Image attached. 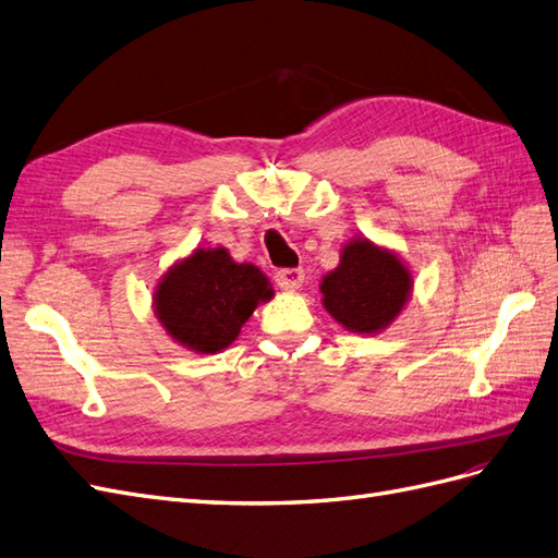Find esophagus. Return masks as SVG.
I'll return each instance as SVG.
<instances>
[{"instance_id":"obj_1","label":"esophagus","mask_w":558,"mask_h":558,"mask_svg":"<svg viewBox=\"0 0 558 558\" xmlns=\"http://www.w3.org/2000/svg\"><path fill=\"white\" fill-rule=\"evenodd\" d=\"M276 282L284 290H294L304 282V270L302 268H278L276 270Z\"/></svg>"}]
</instances>
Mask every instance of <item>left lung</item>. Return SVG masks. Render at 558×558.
<instances>
[{"instance_id": "left-lung-1", "label": "left lung", "mask_w": 558, "mask_h": 558, "mask_svg": "<svg viewBox=\"0 0 558 558\" xmlns=\"http://www.w3.org/2000/svg\"><path fill=\"white\" fill-rule=\"evenodd\" d=\"M412 278L398 256L359 238L341 252V264L323 278V304L353 332L387 327L408 302Z\"/></svg>"}]
</instances>
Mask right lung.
<instances>
[{"label": "right lung", "mask_w": 558, "mask_h": 558, "mask_svg": "<svg viewBox=\"0 0 558 558\" xmlns=\"http://www.w3.org/2000/svg\"><path fill=\"white\" fill-rule=\"evenodd\" d=\"M274 296L252 264H235L223 247L197 250L157 284L155 308L165 330L199 353H217L240 335L259 302Z\"/></svg>", "instance_id": "right-lung-1"}]
</instances>
